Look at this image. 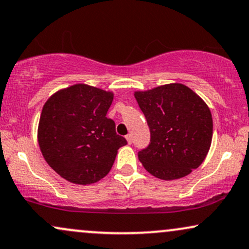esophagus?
Instances as JSON below:
<instances>
[{"label": "esophagus", "mask_w": 249, "mask_h": 249, "mask_svg": "<svg viewBox=\"0 0 249 249\" xmlns=\"http://www.w3.org/2000/svg\"><path fill=\"white\" fill-rule=\"evenodd\" d=\"M125 138H126L127 143H132V134H127V136Z\"/></svg>", "instance_id": "esophagus-1"}]
</instances>
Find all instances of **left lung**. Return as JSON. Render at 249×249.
<instances>
[{
  "instance_id": "left-lung-1",
  "label": "left lung",
  "mask_w": 249,
  "mask_h": 249,
  "mask_svg": "<svg viewBox=\"0 0 249 249\" xmlns=\"http://www.w3.org/2000/svg\"><path fill=\"white\" fill-rule=\"evenodd\" d=\"M134 97L146 117L151 142L138 153L143 168L170 181L198 168L212 142L213 123L209 107L182 83H169Z\"/></svg>"
}]
</instances>
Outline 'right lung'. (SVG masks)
Here are the masks:
<instances>
[{
    "label": "right lung",
    "mask_w": 249,
    "mask_h": 249,
    "mask_svg": "<svg viewBox=\"0 0 249 249\" xmlns=\"http://www.w3.org/2000/svg\"><path fill=\"white\" fill-rule=\"evenodd\" d=\"M113 94L83 83L53 94L41 110L38 143L46 162L75 184L100 181L126 145L107 113Z\"/></svg>",
    "instance_id": "add662e5"
}]
</instances>
